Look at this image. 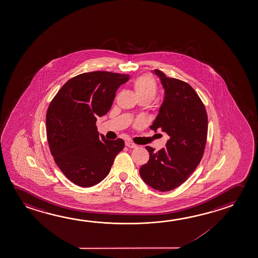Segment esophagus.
I'll return each mask as SVG.
<instances>
[{"instance_id":"1","label":"esophagus","mask_w":258,"mask_h":258,"mask_svg":"<svg viewBox=\"0 0 258 258\" xmlns=\"http://www.w3.org/2000/svg\"><path fill=\"white\" fill-rule=\"evenodd\" d=\"M125 145H126V147H127V148H136L137 147H138L136 144L132 143V142H131V141H126Z\"/></svg>"}]
</instances>
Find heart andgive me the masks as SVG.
<instances>
[{
	"mask_svg": "<svg viewBox=\"0 0 258 258\" xmlns=\"http://www.w3.org/2000/svg\"><path fill=\"white\" fill-rule=\"evenodd\" d=\"M133 85L139 99L146 98L151 102L156 97L157 85L152 76L148 75L140 76L134 80Z\"/></svg>",
	"mask_w": 258,
	"mask_h": 258,
	"instance_id": "1",
	"label": "heart"
}]
</instances>
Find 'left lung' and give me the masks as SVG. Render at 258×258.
I'll use <instances>...</instances> for the list:
<instances>
[{"label": "left lung", "instance_id": "8db88e82", "mask_svg": "<svg viewBox=\"0 0 258 258\" xmlns=\"http://www.w3.org/2000/svg\"><path fill=\"white\" fill-rule=\"evenodd\" d=\"M165 89V97L154 120V131L169 136L166 148L155 152L146 147L149 160L140 167V176L155 190L169 191L185 182L203 158L208 132L205 107L194 88L183 81L166 77L155 69Z\"/></svg>", "mask_w": 258, "mask_h": 258}]
</instances>
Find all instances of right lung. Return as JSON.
<instances>
[{
  "label": "right lung",
  "instance_id": "add662e5",
  "mask_svg": "<svg viewBox=\"0 0 258 258\" xmlns=\"http://www.w3.org/2000/svg\"><path fill=\"white\" fill-rule=\"evenodd\" d=\"M128 79V75L105 71L81 74L68 80L48 106L46 125L51 155L76 185L91 187L102 182L124 148L121 139L100 136L95 124L110 110L116 91Z\"/></svg>",
  "mask_w": 258,
  "mask_h": 258
}]
</instances>
